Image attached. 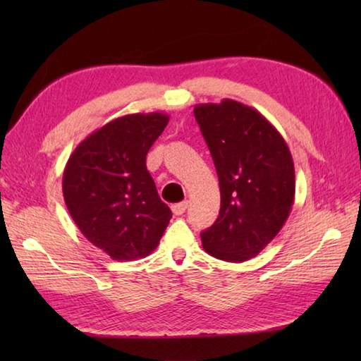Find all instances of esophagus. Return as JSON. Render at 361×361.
Wrapping results in <instances>:
<instances>
[{"mask_svg": "<svg viewBox=\"0 0 361 361\" xmlns=\"http://www.w3.org/2000/svg\"><path fill=\"white\" fill-rule=\"evenodd\" d=\"M186 209H188V202H180V204L172 205V212H173V215H176V216L183 215V213L186 212Z\"/></svg>", "mask_w": 361, "mask_h": 361, "instance_id": "34e87169", "label": "esophagus"}]
</instances>
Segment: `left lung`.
Returning a JSON list of instances; mask_svg holds the SVG:
<instances>
[{
  "mask_svg": "<svg viewBox=\"0 0 361 361\" xmlns=\"http://www.w3.org/2000/svg\"><path fill=\"white\" fill-rule=\"evenodd\" d=\"M195 121L215 162L221 209L204 231L213 258H255L290 216L295 202V164L279 130L255 108L224 99L194 108Z\"/></svg>",
  "mask_w": 361,
  "mask_h": 361,
  "instance_id": "obj_1",
  "label": "left lung"
}]
</instances>
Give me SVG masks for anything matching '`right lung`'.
<instances>
[{
    "label": "right lung",
    "mask_w": 361,
    "mask_h": 361,
    "mask_svg": "<svg viewBox=\"0 0 361 361\" xmlns=\"http://www.w3.org/2000/svg\"><path fill=\"white\" fill-rule=\"evenodd\" d=\"M169 124L164 113L109 121L76 146L63 170V199L90 243L116 261L151 255L172 218L146 170V154Z\"/></svg>",
    "instance_id": "right-lung-1"
}]
</instances>
